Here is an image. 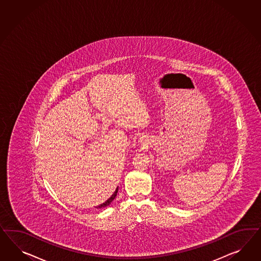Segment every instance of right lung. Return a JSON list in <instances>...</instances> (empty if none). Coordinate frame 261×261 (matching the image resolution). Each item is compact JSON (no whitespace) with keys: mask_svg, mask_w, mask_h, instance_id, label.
Segmentation results:
<instances>
[{"mask_svg":"<svg viewBox=\"0 0 261 261\" xmlns=\"http://www.w3.org/2000/svg\"><path fill=\"white\" fill-rule=\"evenodd\" d=\"M117 193H118V187H117V189L115 190V192L113 193V194H112V196L107 200V201L104 202L103 204H101V205H99V206H97V208H105V207H107V206H109L111 203H112L113 200H114V198L116 197V195H117Z\"/></svg>","mask_w":261,"mask_h":261,"instance_id":"right-lung-1","label":"right lung"}]
</instances>
